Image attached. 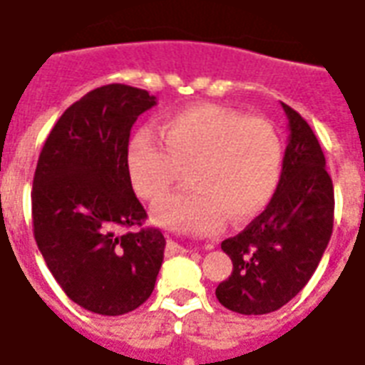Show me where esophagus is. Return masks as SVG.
<instances>
[{"mask_svg":"<svg viewBox=\"0 0 365 365\" xmlns=\"http://www.w3.org/2000/svg\"><path fill=\"white\" fill-rule=\"evenodd\" d=\"M165 252H167L169 257H175V255H179V252H185V247L177 243V241H167Z\"/></svg>","mask_w":365,"mask_h":365,"instance_id":"34e87169","label":"esophagus"}]
</instances>
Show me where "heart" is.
I'll list each match as a JSON object with an SVG mask.
<instances>
[{
    "label": "heart",
    "mask_w": 365,
    "mask_h": 365,
    "mask_svg": "<svg viewBox=\"0 0 365 365\" xmlns=\"http://www.w3.org/2000/svg\"><path fill=\"white\" fill-rule=\"evenodd\" d=\"M161 144L148 130L130 140L128 175L143 200L161 198L188 169L192 188L155 204L157 222L190 231H215L225 217L245 223L272 200L284 167V143L267 118L220 105H196L159 124Z\"/></svg>",
    "instance_id": "1"
}]
</instances>
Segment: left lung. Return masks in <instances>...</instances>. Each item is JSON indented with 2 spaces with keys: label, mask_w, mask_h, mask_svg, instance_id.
<instances>
[{
  "label": "left lung",
  "mask_w": 365,
  "mask_h": 365,
  "mask_svg": "<svg viewBox=\"0 0 365 365\" xmlns=\"http://www.w3.org/2000/svg\"><path fill=\"white\" fill-rule=\"evenodd\" d=\"M288 145L280 185L267 210L222 249L233 272L215 288L223 307L241 315L280 309L317 270L332 235L334 190L319 140L302 114L282 103Z\"/></svg>",
  "instance_id": "8db88e82"
}]
</instances>
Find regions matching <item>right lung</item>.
Returning a JSON list of instances; mask_svg holds the SVG:
<instances>
[{"label": "right lung", "mask_w": 365, "mask_h": 365, "mask_svg": "<svg viewBox=\"0 0 365 365\" xmlns=\"http://www.w3.org/2000/svg\"><path fill=\"white\" fill-rule=\"evenodd\" d=\"M153 105L130 85L93 89L56 122L34 171L38 251L71 302L98 315L138 309L163 262V233L142 227L148 214L126 163L130 130ZM134 225L140 230L127 229Z\"/></svg>", "instance_id": "obj_1"}]
</instances>
